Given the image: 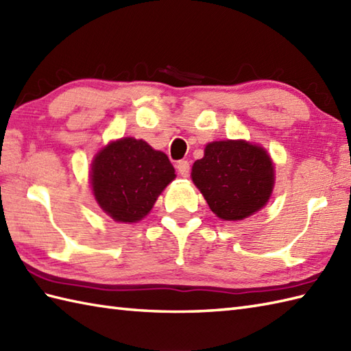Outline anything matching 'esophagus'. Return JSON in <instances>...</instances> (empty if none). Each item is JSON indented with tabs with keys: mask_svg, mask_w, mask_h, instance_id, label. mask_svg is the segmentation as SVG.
I'll use <instances>...</instances> for the list:
<instances>
[{
	"mask_svg": "<svg viewBox=\"0 0 351 351\" xmlns=\"http://www.w3.org/2000/svg\"><path fill=\"white\" fill-rule=\"evenodd\" d=\"M176 169H178V171H180V175L184 178H187L190 175V162L187 160L178 161Z\"/></svg>",
	"mask_w": 351,
	"mask_h": 351,
	"instance_id": "34e87169",
	"label": "esophagus"
}]
</instances>
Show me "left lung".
Returning a JSON list of instances; mask_svg holds the SVG:
<instances>
[{"instance_id":"8db88e82","label":"left lung","mask_w":351,"mask_h":351,"mask_svg":"<svg viewBox=\"0 0 351 351\" xmlns=\"http://www.w3.org/2000/svg\"><path fill=\"white\" fill-rule=\"evenodd\" d=\"M191 180L219 219L237 221L267 205L274 166L258 145L245 140L213 141L205 146L204 158L193 164Z\"/></svg>"}]
</instances>
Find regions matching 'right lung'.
Returning a JSON list of instances; mask_svg holds the SVG:
<instances>
[{"instance_id":"obj_1","label":"right lung","mask_w":351,"mask_h":351,"mask_svg":"<svg viewBox=\"0 0 351 351\" xmlns=\"http://www.w3.org/2000/svg\"><path fill=\"white\" fill-rule=\"evenodd\" d=\"M175 176L166 154L145 140L123 137L96 154L90 184L104 213L116 221L136 223L146 217Z\"/></svg>"}]
</instances>
